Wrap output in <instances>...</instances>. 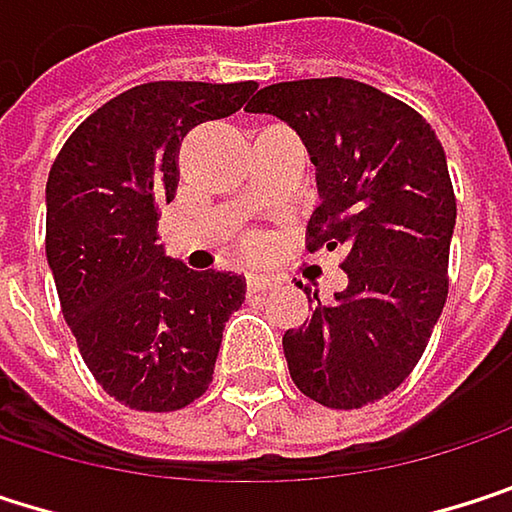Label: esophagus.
I'll use <instances>...</instances> for the list:
<instances>
[{
  "instance_id": "obj_1",
  "label": "esophagus",
  "mask_w": 512,
  "mask_h": 512,
  "mask_svg": "<svg viewBox=\"0 0 512 512\" xmlns=\"http://www.w3.org/2000/svg\"><path fill=\"white\" fill-rule=\"evenodd\" d=\"M268 286H274V277L271 274H262V271H250L247 274V289L250 292H265Z\"/></svg>"
}]
</instances>
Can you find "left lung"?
<instances>
[{"label": "left lung", "mask_w": 512, "mask_h": 512, "mask_svg": "<svg viewBox=\"0 0 512 512\" xmlns=\"http://www.w3.org/2000/svg\"><path fill=\"white\" fill-rule=\"evenodd\" d=\"M247 113L286 122L316 166L310 250H343L349 286L283 334L289 376L328 408H361L420 361L447 301L456 196L426 119L379 89L325 77L274 83ZM301 286V283H298Z\"/></svg>", "instance_id": "8db88e82"}]
</instances>
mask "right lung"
<instances>
[{"mask_svg": "<svg viewBox=\"0 0 512 512\" xmlns=\"http://www.w3.org/2000/svg\"><path fill=\"white\" fill-rule=\"evenodd\" d=\"M256 83H145L68 136L47 178V262L62 316L98 384L136 411H175L214 376L223 328L244 304L232 271H190L157 244L175 199L178 145L226 119Z\"/></svg>", "mask_w": 512, "mask_h": 512, "instance_id": "right-lung-1", "label": "right lung"}]
</instances>
